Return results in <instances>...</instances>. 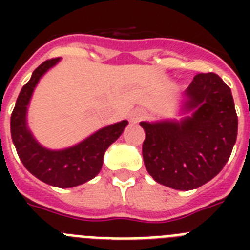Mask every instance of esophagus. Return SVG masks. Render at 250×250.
Returning <instances> with one entry per match:
<instances>
[{"label":"esophagus","instance_id":"34e87169","mask_svg":"<svg viewBox=\"0 0 250 250\" xmlns=\"http://www.w3.org/2000/svg\"><path fill=\"white\" fill-rule=\"evenodd\" d=\"M143 118H144V112L141 111V110H134V111H131V114H130V121H131V123H138V121H140Z\"/></svg>","mask_w":250,"mask_h":250}]
</instances>
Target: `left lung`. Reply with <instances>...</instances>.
Listing matches in <instances>:
<instances>
[{"label": "left lung", "instance_id": "obj_1", "mask_svg": "<svg viewBox=\"0 0 250 250\" xmlns=\"http://www.w3.org/2000/svg\"><path fill=\"white\" fill-rule=\"evenodd\" d=\"M180 120L141 121L143 158L152 179L176 190L202 187L220 173L238 134L229 86L216 74H199L184 92Z\"/></svg>", "mask_w": 250, "mask_h": 250}]
</instances>
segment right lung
Returning a JSON list of instances; mask_svg holds the SVG:
<instances>
[{"instance_id": "add662e5", "label": "right lung", "mask_w": 250, "mask_h": 250, "mask_svg": "<svg viewBox=\"0 0 250 250\" xmlns=\"http://www.w3.org/2000/svg\"><path fill=\"white\" fill-rule=\"evenodd\" d=\"M59 61L57 57L41 63L22 87L11 115V138L22 164L32 175L52 187L74 188L100 173L105 151L129 123L123 120L103 127L66 149L51 150L40 144L27 126V109L40 79Z\"/></svg>"}]
</instances>
